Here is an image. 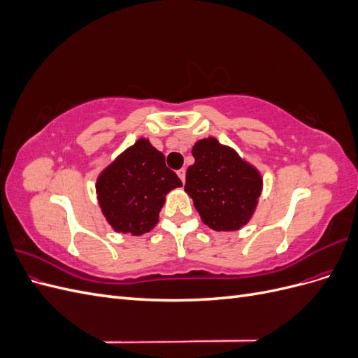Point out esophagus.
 Masks as SVG:
<instances>
[{"label":"esophagus","instance_id":"esophagus-1","mask_svg":"<svg viewBox=\"0 0 358 358\" xmlns=\"http://www.w3.org/2000/svg\"><path fill=\"white\" fill-rule=\"evenodd\" d=\"M185 169H180V170H178V176H179V179L182 180V183L185 182Z\"/></svg>","mask_w":358,"mask_h":358}]
</instances>
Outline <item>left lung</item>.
<instances>
[{
    "instance_id": "obj_1",
    "label": "left lung",
    "mask_w": 358,
    "mask_h": 358,
    "mask_svg": "<svg viewBox=\"0 0 358 358\" xmlns=\"http://www.w3.org/2000/svg\"><path fill=\"white\" fill-rule=\"evenodd\" d=\"M185 191L201 221L216 231H236L249 222L263 189L259 171L215 137L192 148Z\"/></svg>"
}]
</instances>
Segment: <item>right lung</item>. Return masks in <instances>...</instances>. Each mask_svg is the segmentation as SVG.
Segmentation results:
<instances>
[{"label":"right lung","mask_w":358,"mask_h":358,"mask_svg":"<svg viewBox=\"0 0 358 358\" xmlns=\"http://www.w3.org/2000/svg\"><path fill=\"white\" fill-rule=\"evenodd\" d=\"M182 182L148 138L125 149L95 183L106 221L117 233L140 236L154 229L166 196Z\"/></svg>","instance_id":"1"}]
</instances>
